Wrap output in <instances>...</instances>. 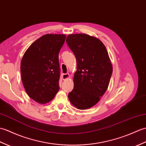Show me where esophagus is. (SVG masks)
Returning a JSON list of instances; mask_svg holds the SVG:
<instances>
[{
  "label": "esophagus",
  "instance_id": "34e87169",
  "mask_svg": "<svg viewBox=\"0 0 146 146\" xmlns=\"http://www.w3.org/2000/svg\"><path fill=\"white\" fill-rule=\"evenodd\" d=\"M62 78H63V80H66L68 78H70V74L68 73H64V74H62Z\"/></svg>",
  "mask_w": 146,
  "mask_h": 146
}]
</instances>
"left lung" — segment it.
<instances>
[{"label":"left lung","instance_id":"1","mask_svg":"<svg viewBox=\"0 0 146 146\" xmlns=\"http://www.w3.org/2000/svg\"><path fill=\"white\" fill-rule=\"evenodd\" d=\"M66 42L77 62L68 98L78 109H88L98 103L109 85L113 66L108 51L101 40L84 33L69 35Z\"/></svg>","mask_w":146,"mask_h":146}]
</instances>
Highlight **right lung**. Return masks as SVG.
Segmentation results:
<instances>
[{
  "label": "right lung",
  "instance_id": "1",
  "mask_svg": "<svg viewBox=\"0 0 146 146\" xmlns=\"http://www.w3.org/2000/svg\"><path fill=\"white\" fill-rule=\"evenodd\" d=\"M65 35L46 34L27 50L21 61L23 87L32 100L40 104L52 101L60 90L58 55Z\"/></svg>",
  "mask_w": 146,
  "mask_h": 146
}]
</instances>
